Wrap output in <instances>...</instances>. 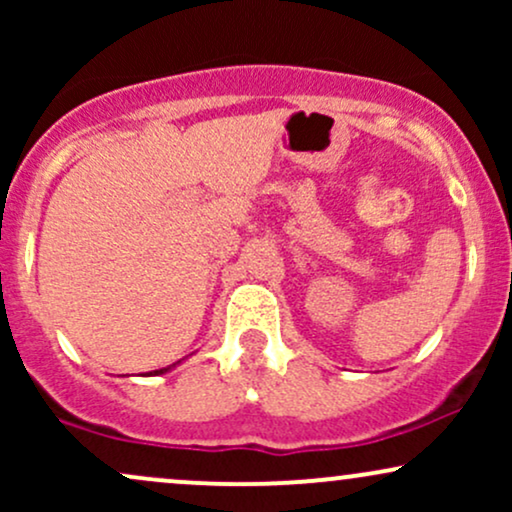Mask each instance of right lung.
<instances>
[{
    "mask_svg": "<svg viewBox=\"0 0 512 512\" xmlns=\"http://www.w3.org/2000/svg\"><path fill=\"white\" fill-rule=\"evenodd\" d=\"M166 370H168V368H161V370H156V373H166Z\"/></svg>",
    "mask_w": 512,
    "mask_h": 512,
    "instance_id": "1",
    "label": "right lung"
}]
</instances>
